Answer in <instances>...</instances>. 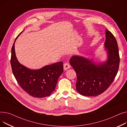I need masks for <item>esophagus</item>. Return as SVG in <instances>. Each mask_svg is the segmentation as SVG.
Here are the masks:
<instances>
[{
	"instance_id": "1",
	"label": "esophagus",
	"mask_w": 127,
	"mask_h": 127,
	"mask_svg": "<svg viewBox=\"0 0 127 127\" xmlns=\"http://www.w3.org/2000/svg\"><path fill=\"white\" fill-rule=\"evenodd\" d=\"M70 68V65L68 63H65L64 64V70H67Z\"/></svg>"
}]
</instances>
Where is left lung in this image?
<instances>
[{
  "instance_id": "8db88e82",
  "label": "left lung",
  "mask_w": 127,
  "mask_h": 127,
  "mask_svg": "<svg viewBox=\"0 0 127 127\" xmlns=\"http://www.w3.org/2000/svg\"><path fill=\"white\" fill-rule=\"evenodd\" d=\"M106 34L105 47L108 54L106 63L97 65L91 61L77 56H73L70 60L77 74L76 90L81 95H100L110 87L117 75L120 62L117 42L114 36L108 30Z\"/></svg>"
}]
</instances>
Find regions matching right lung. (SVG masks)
I'll list each match as a JSON object with an SVG mask.
<instances>
[{"instance_id": "1", "label": "right lung", "mask_w": 127, "mask_h": 127, "mask_svg": "<svg viewBox=\"0 0 127 127\" xmlns=\"http://www.w3.org/2000/svg\"><path fill=\"white\" fill-rule=\"evenodd\" d=\"M10 62L13 73L18 84L24 91L34 97L43 98L50 96L55 90L58 79L64 71L62 62L37 70L27 68L17 61L14 43L12 47Z\"/></svg>"}]
</instances>
